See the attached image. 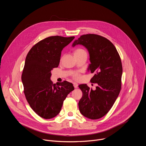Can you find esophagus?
<instances>
[{
    "label": "esophagus",
    "mask_w": 146,
    "mask_h": 146,
    "mask_svg": "<svg viewBox=\"0 0 146 146\" xmlns=\"http://www.w3.org/2000/svg\"><path fill=\"white\" fill-rule=\"evenodd\" d=\"M73 86H74V87L75 88H77V87H78V84H77V83L74 82V83H73Z\"/></svg>",
    "instance_id": "34e87169"
}]
</instances>
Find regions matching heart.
<instances>
[{
  "label": "heart",
  "instance_id": "b5f03b06",
  "mask_svg": "<svg viewBox=\"0 0 146 146\" xmlns=\"http://www.w3.org/2000/svg\"><path fill=\"white\" fill-rule=\"evenodd\" d=\"M74 56H79L82 54H87V52L84 50H83L82 48H77L74 50ZM72 77L74 80H78L80 78V75L79 73L77 72L73 73Z\"/></svg>",
  "mask_w": 146,
  "mask_h": 146
}]
</instances>
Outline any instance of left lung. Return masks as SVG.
Returning a JSON list of instances; mask_svg holds the SVG:
<instances>
[{"instance_id": "left-lung-1", "label": "left lung", "mask_w": 146, "mask_h": 146, "mask_svg": "<svg viewBox=\"0 0 146 146\" xmlns=\"http://www.w3.org/2000/svg\"><path fill=\"white\" fill-rule=\"evenodd\" d=\"M77 44L87 48L91 63L89 69L95 73L91 82L98 84L94 91L86 84L78 86L82 92L79 110L86 117L99 119L109 111L120 92L122 74L120 56L109 40L98 35H82L73 46Z\"/></svg>"}]
</instances>
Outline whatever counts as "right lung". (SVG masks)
Listing matches in <instances>:
<instances>
[{
	"instance_id": "add662e5",
	"label": "right lung",
	"mask_w": 146,
	"mask_h": 146,
	"mask_svg": "<svg viewBox=\"0 0 146 146\" xmlns=\"http://www.w3.org/2000/svg\"><path fill=\"white\" fill-rule=\"evenodd\" d=\"M74 38L46 37L35 44L27 55L21 76L24 92L32 110L43 118L57 115L64 100L74 89L66 81L56 85L50 80L51 70L59 65L62 49Z\"/></svg>"
}]
</instances>
